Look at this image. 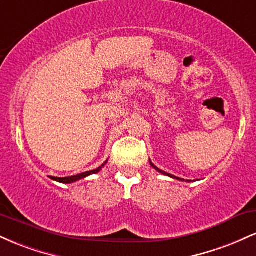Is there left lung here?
I'll return each instance as SVG.
<instances>
[{"instance_id":"left-lung-1","label":"left lung","mask_w":256,"mask_h":256,"mask_svg":"<svg viewBox=\"0 0 256 256\" xmlns=\"http://www.w3.org/2000/svg\"><path fill=\"white\" fill-rule=\"evenodd\" d=\"M150 166H152V168H155L156 170V171H158L160 173H162V174H165V176H168V177H171V178H174V179H178V180H184V179H182V178H178V177H174V176H172V174H170V173H167V172H165V171H161L160 168H158L156 166L154 165V164L152 162L150 161ZM186 182H189V180H186Z\"/></svg>"}]
</instances>
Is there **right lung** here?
I'll return each instance as SVG.
<instances>
[{
	"label": "right lung",
	"instance_id": "add662e5",
	"mask_svg": "<svg viewBox=\"0 0 256 256\" xmlns=\"http://www.w3.org/2000/svg\"><path fill=\"white\" fill-rule=\"evenodd\" d=\"M106 164H107V161H106L104 164H102L101 166L98 167L96 170H92V171H88V172H83V173H79V174H76V176H71V177H64V178H58V177H50L52 180H56L58 183H64V184H71V183H74V182L79 180V179H83L85 177H88V176L90 174H95V173L100 172L102 170V167H104Z\"/></svg>",
	"mask_w": 256,
	"mask_h": 256
}]
</instances>
